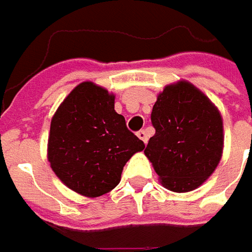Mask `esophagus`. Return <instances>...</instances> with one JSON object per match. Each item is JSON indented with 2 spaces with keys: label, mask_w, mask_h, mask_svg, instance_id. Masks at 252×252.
I'll return each mask as SVG.
<instances>
[{
  "label": "esophagus",
  "mask_w": 252,
  "mask_h": 252,
  "mask_svg": "<svg viewBox=\"0 0 252 252\" xmlns=\"http://www.w3.org/2000/svg\"><path fill=\"white\" fill-rule=\"evenodd\" d=\"M137 136H139V139H141V140L144 141L146 144H147V141H149V134H147V130H139L137 131Z\"/></svg>",
  "instance_id": "esophagus-1"
}]
</instances>
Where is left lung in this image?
Listing matches in <instances>:
<instances>
[{
  "label": "left lung",
  "instance_id": "1",
  "mask_svg": "<svg viewBox=\"0 0 252 252\" xmlns=\"http://www.w3.org/2000/svg\"><path fill=\"white\" fill-rule=\"evenodd\" d=\"M156 134L144 154L161 184L189 192L213 174L223 153V121L208 96L188 81L164 88L153 106Z\"/></svg>",
  "mask_w": 252,
  "mask_h": 252
}]
</instances>
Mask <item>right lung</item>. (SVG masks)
Wrapping results in <instances>:
<instances>
[{"label": "right lung", "instance_id": "obj_1", "mask_svg": "<svg viewBox=\"0 0 252 252\" xmlns=\"http://www.w3.org/2000/svg\"><path fill=\"white\" fill-rule=\"evenodd\" d=\"M143 149L115 112V95L90 81L68 94L50 123V167L65 187L88 198L115 188L125 164Z\"/></svg>", "mask_w": 252, "mask_h": 252}]
</instances>
